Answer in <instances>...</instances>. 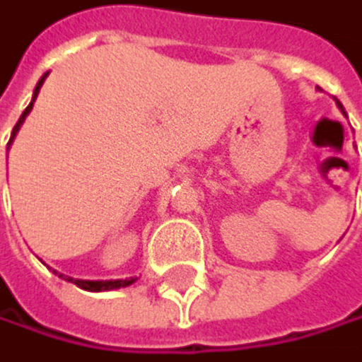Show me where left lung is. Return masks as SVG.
Instances as JSON below:
<instances>
[{
  "instance_id": "8db88e82",
  "label": "left lung",
  "mask_w": 362,
  "mask_h": 362,
  "mask_svg": "<svg viewBox=\"0 0 362 362\" xmlns=\"http://www.w3.org/2000/svg\"><path fill=\"white\" fill-rule=\"evenodd\" d=\"M336 105H338V109H340V112H343V114H345V109H343V105H340L338 100H336Z\"/></svg>"
}]
</instances>
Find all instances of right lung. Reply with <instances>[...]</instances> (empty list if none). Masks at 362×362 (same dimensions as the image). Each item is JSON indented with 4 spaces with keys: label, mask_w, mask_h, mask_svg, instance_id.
Listing matches in <instances>:
<instances>
[{
    "label": "right lung",
    "mask_w": 362,
    "mask_h": 362,
    "mask_svg": "<svg viewBox=\"0 0 362 362\" xmlns=\"http://www.w3.org/2000/svg\"><path fill=\"white\" fill-rule=\"evenodd\" d=\"M49 76V74H47ZM47 76H42V80L37 82V87H35V93H33V100H30V105L24 109V114L19 116V120H17V125L13 127V134H11V141H8V145L13 143V139L17 136V132H19V127H22V122H24V118L28 116V112L33 109V103H35V98H37V93H40V87H42V82H44V78ZM57 273V271H55ZM62 277V275H60ZM69 282H74L76 286H80V288H85V291H112V288H120V286H129V284H134L136 282V277H129V280H74V277H69Z\"/></svg>",
    "instance_id": "add662e5"
}]
</instances>
